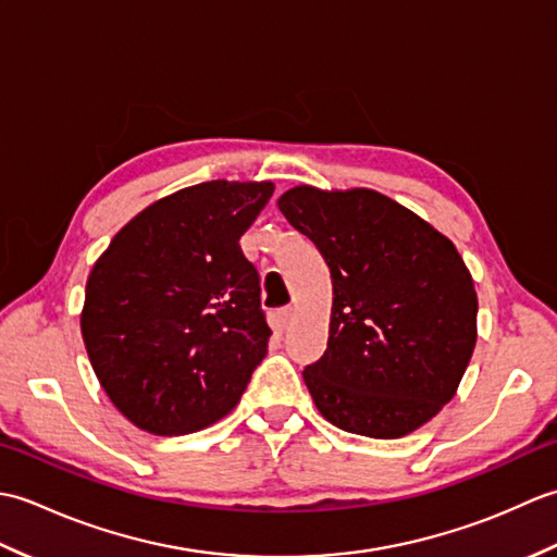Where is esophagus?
<instances>
[{
  "instance_id": "esophagus-1",
  "label": "esophagus",
  "mask_w": 557,
  "mask_h": 557,
  "mask_svg": "<svg viewBox=\"0 0 557 557\" xmlns=\"http://www.w3.org/2000/svg\"><path fill=\"white\" fill-rule=\"evenodd\" d=\"M294 318H297V309H294V306H287V309L280 311V325L289 327L294 323Z\"/></svg>"
}]
</instances>
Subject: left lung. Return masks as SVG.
Returning <instances> with one entry per match:
<instances>
[{"label": "left lung", "mask_w": 557, "mask_h": 557, "mask_svg": "<svg viewBox=\"0 0 557 557\" xmlns=\"http://www.w3.org/2000/svg\"><path fill=\"white\" fill-rule=\"evenodd\" d=\"M333 277L327 349L304 369L347 433L405 437L455 397L476 347L479 299L457 246L373 188L294 186L277 198Z\"/></svg>", "instance_id": "1"}]
</instances>
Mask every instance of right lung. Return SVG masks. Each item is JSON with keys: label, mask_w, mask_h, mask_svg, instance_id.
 Returning a JSON list of instances; mask_svg holds the SVG:
<instances>
[{"label": "right lung", "mask_w": 557, "mask_h": 557, "mask_svg": "<svg viewBox=\"0 0 557 557\" xmlns=\"http://www.w3.org/2000/svg\"><path fill=\"white\" fill-rule=\"evenodd\" d=\"M272 191V182L186 186L126 222L92 265L81 335L136 429L194 433L242 399L272 330L239 239Z\"/></svg>", "instance_id": "1"}]
</instances>
